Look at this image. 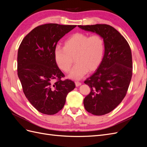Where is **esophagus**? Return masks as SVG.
<instances>
[{"label":"esophagus","instance_id":"34e87169","mask_svg":"<svg viewBox=\"0 0 147 147\" xmlns=\"http://www.w3.org/2000/svg\"><path fill=\"white\" fill-rule=\"evenodd\" d=\"M75 86H76L77 87L80 86L81 84H82V83L80 82H75Z\"/></svg>","mask_w":147,"mask_h":147}]
</instances>
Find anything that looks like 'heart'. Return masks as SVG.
I'll return each mask as SVG.
<instances>
[{
  "instance_id": "1",
  "label": "heart",
  "mask_w": 147,
  "mask_h": 147,
  "mask_svg": "<svg viewBox=\"0 0 147 147\" xmlns=\"http://www.w3.org/2000/svg\"><path fill=\"white\" fill-rule=\"evenodd\" d=\"M104 42L99 35H90L77 32L64 42V47H56L54 57L57 65L64 72L70 70L74 58L77 64L69 75V78L79 80L88 72L94 71L103 58Z\"/></svg>"
}]
</instances>
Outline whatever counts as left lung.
<instances>
[{
	"instance_id": "8db88e82",
	"label": "left lung",
	"mask_w": 147,
	"mask_h": 147,
	"mask_svg": "<svg viewBox=\"0 0 147 147\" xmlns=\"http://www.w3.org/2000/svg\"><path fill=\"white\" fill-rule=\"evenodd\" d=\"M103 38L105 52L98 69L84 81L91 88L83 100L84 108L94 115L112 112L125 97L132 75V53L123 35L108 24L78 26Z\"/></svg>"
}]
</instances>
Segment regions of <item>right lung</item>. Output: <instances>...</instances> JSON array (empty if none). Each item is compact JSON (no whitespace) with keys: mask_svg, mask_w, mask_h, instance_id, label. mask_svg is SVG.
Masks as SVG:
<instances>
[{"mask_svg":"<svg viewBox=\"0 0 147 147\" xmlns=\"http://www.w3.org/2000/svg\"><path fill=\"white\" fill-rule=\"evenodd\" d=\"M75 25L38 26L22 40L18 51V75L26 98L38 112L54 115L63 108L68 93L75 88L57 65L54 51L59 40ZM57 81L52 83L53 79Z\"/></svg>","mask_w":147,"mask_h":147,"instance_id":"obj_1","label":"right lung"}]
</instances>
